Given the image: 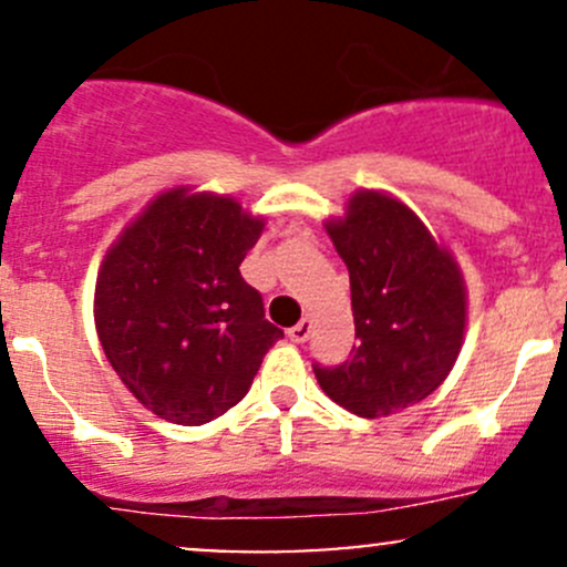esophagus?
<instances>
[{"label": "esophagus", "mask_w": 567, "mask_h": 567, "mask_svg": "<svg viewBox=\"0 0 567 567\" xmlns=\"http://www.w3.org/2000/svg\"><path fill=\"white\" fill-rule=\"evenodd\" d=\"M310 334H312V323H310V320H299V323H296L293 329H288V337L293 342H307V340H310Z\"/></svg>", "instance_id": "obj_1"}]
</instances>
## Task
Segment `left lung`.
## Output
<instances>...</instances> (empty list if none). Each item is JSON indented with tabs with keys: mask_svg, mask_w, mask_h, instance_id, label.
<instances>
[{
	"mask_svg": "<svg viewBox=\"0 0 567 567\" xmlns=\"http://www.w3.org/2000/svg\"><path fill=\"white\" fill-rule=\"evenodd\" d=\"M351 277L359 346L334 368L312 364L320 390L359 416H390L436 392L466 329L461 268L400 199L362 192L326 221Z\"/></svg>",
	"mask_w": 567,
	"mask_h": 567,
	"instance_id": "obj_1",
	"label": "left lung"
}]
</instances>
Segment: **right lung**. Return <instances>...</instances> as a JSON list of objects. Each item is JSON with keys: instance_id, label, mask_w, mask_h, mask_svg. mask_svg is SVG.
Returning a JSON list of instances; mask_svg holds the SVG:
<instances>
[{"instance_id": "add662e5", "label": "right lung", "mask_w": 567, "mask_h": 567, "mask_svg": "<svg viewBox=\"0 0 567 567\" xmlns=\"http://www.w3.org/2000/svg\"><path fill=\"white\" fill-rule=\"evenodd\" d=\"M266 221L219 194L164 192L120 233L95 282V329L145 409L205 425L249 392L282 329L244 282Z\"/></svg>"}]
</instances>
